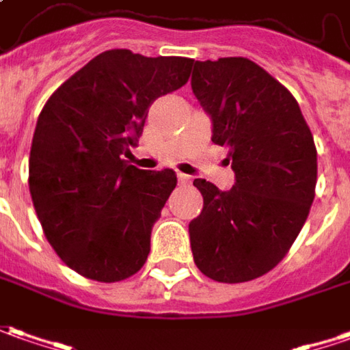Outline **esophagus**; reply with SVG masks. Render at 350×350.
Listing matches in <instances>:
<instances>
[{
  "label": "esophagus",
  "instance_id": "34e87169",
  "mask_svg": "<svg viewBox=\"0 0 350 350\" xmlns=\"http://www.w3.org/2000/svg\"><path fill=\"white\" fill-rule=\"evenodd\" d=\"M178 182L182 185H189L191 184V178L189 176H185V174H178Z\"/></svg>",
  "mask_w": 350,
  "mask_h": 350
}]
</instances>
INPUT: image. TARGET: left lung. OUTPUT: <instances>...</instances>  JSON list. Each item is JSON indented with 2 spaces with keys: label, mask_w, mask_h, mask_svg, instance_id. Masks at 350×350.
Returning <instances> with one entry per match:
<instances>
[{
  "label": "left lung",
  "mask_w": 350,
  "mask_h": 350,
  "mask_svg": "<svg viewBox=\"0 0 350 350\" xmlns=\"http://www.w3.org/2000/svg\"><path fill=\"white\" fill-rule=\"evenodd\" d=\"M191 90L228 149L230 191L197 178L201 215L189 222L197 268L241 284L270 272L305 226L316 189L314 137L291 92L245 57L193 61Z\"/></svg>",
  "instance_id": "left-lung-1"
}]
</instances>
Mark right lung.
I'll return each instance as SVG.
<instances>
[{
  "label": "right lung",
  "mask_w": 350,
  "mask_h": 350,
  "mask_svg": "<svg viewBox=\"0 0 350 350\" xmlns=\"http://www.w3.org/2000/svg\"><path fill=\"white\" fill-rule=\"evenodd\" d=\"M193 59L111 49L59 85L38 116L28 185L38 220L68 268L120 282L147 260L174 170L126 161L151 103L187 82Z\"/></svg>",
  "instance_id": "add662e5"
}]
</instances>
